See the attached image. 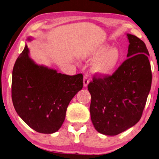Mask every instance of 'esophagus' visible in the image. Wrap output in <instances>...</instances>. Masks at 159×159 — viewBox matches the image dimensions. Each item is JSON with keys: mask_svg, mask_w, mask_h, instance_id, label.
<instances>
[{"mask_svg": "<svg viewBox=\"0 0 159 159\" xmlns=\"http://www.w3.org/2000/svg\"><path fill=\"white\" fill-rule=\"evenodd\" d=\"M89 82V79L88 76L86 75V76H85L84 78H83V86H84V87H87L88 85Z\"/></svg>", "mask_w": 159, "mask_h": 159, "instance_id": "obj_1", "label": "esophagus"}]
</instances>
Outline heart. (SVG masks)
I'll return each instance as SVG.
<instances>
[{
  "label": "heart",
  "instance_id": "b5f03b06",
  "mask_svg": "<svg viewBox=\"0 0 159 159\" xmlns=\"http://www.w3.org/2000/svg\"><path fill=\"white\" fill-rule=\"evenodd\" d=\"M82 57L85 60H94L92 65V71L106 76L119 67L122 56L117 48H111L109 44H104L85 52Z\"/></svg>",
  "mask_w": 159,
  "mask_h": 159
}]
</instances>
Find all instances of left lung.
<instances>
[{"label": "left lung", "instance_id": "8db88e82", "mask_svg": "<svg viewBox=\"0 0 159 159\" xmlns=\"http://www.w3.org/2000/svg\"><path fill=\"white\" fill-rule=\"evenodd\" d=\"M127 57L109 76L93 78L88 85L89 106L95 129L106 135H116L139 122L152 85V70L146 45L126 34Z\"/></svg>", "mask_w": 159, "mask_h": 159}]
</instances>
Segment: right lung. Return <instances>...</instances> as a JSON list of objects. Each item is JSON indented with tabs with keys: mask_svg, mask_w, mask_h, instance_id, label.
Masks as SVG:
<instances>
[{
	"mask_svg": "<svg viewBox=\"0 0 159 159\" xmlns=\"http://www.w3.org/2000/svg\"><path fill=\"white\" fill-rule=\"evenodd\" d=\"M32 37L27 41L30 42ZM25 44L14 64L11 99L17 114L27 125L41 134H53L64 122L68 105L83 88V74L57 73L36 64Z\"/></svg>",
	"mask_w": 159,
	"mask_h": 159,
	"instance_id": "1",
	"label": "right lung"
}]
</instances>
